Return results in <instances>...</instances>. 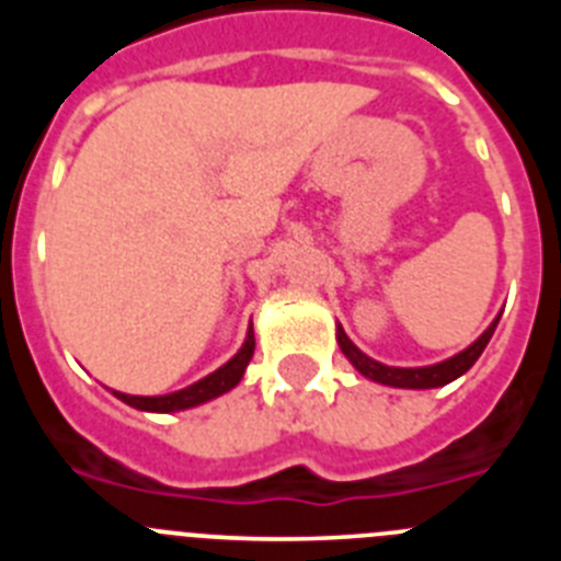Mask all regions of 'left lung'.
<instances>
[{"instance_id":"obj_1","label":"left lung","mask_w":561,"mask_h":561,"mask_svg":"<svg viewBox=\"0 0 561 561\" xmlns=\"http://www.w3.org/2000/svg\"><path fill=\"white\" fill-rule=\"evenodd\" d=\"M500 317H494V323L478 336V340L463 348L460 354L449 356V359L438 362V365H427V368H390V365H381V362L370 359L368 354H362L354 342L348 340V334L342 331V325H336V342H340L342 354L348 356V362L359 370L362 376L379 381V385H388V388H408V390H427V388H444L449 381H455L458 376H463L466 370L472 368L478 356L483 354V348L492 340L494 329H497Z\"/></svg>"}]
</instances>
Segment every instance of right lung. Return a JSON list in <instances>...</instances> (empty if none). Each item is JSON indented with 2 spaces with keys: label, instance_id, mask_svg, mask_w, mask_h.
I'll return each mask as SVG.
<instances>
[{
  "label": "right lung",
  "instance_id": "1",
  "mask_svg": "<svg viewBox=\"0 0 561 561\" xmlns=\"http://www.w3.org/2000/svg\"><path fill=\"white\" fill-rule=\"evenodd\" d=\"M252 351H255V334H252V325H250L241 351H238L227 365H221L219 370H213L210 376L199 379L196 385H191V388H182L176 390V393H168V396H128L114 390V396H117L121 401H126V404H131V408L148 410V413H176V410L196 408V404H205V401L216 399V396L236 388L238 381H241V376H244L247 365H250Z\"/></svg>",
  "mask_w": 561,
  "mask_h": 561
}]
</instances>
